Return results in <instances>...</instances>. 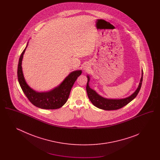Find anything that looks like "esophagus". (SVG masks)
I'll list each match as a JSON object with an SVG mask.
<instances>
[{
	"instance_id": "esophagus-1",
	"label": "esophagus",
	"mask_w": 160,
	"mask_h": 160,
	"mask_svg": "<svg viewBox=\"0 0 160 160\" xmlns=\"http://www.w3.org/2000/svg\"><path fill=\"white\" fill-rule=\"evenodd\" d=\"M84 69H88V68H87V67H85V68H84Z\"/></svg>"
}]
</instances>
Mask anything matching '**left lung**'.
<instances>
[{
	"mask_svg": "<svg viewBox=\"0 0 160 160\" xmlns=\"http://www.w3.org/2000/svg\"><path fill=\"white\" fill-rule=\"evenodd\" d=\"M90 78L88 76V82L86 85V91L88 93V96L92 103L97 107L106 110H118L123 107L126 106L130 102L132 99H134L140 91L142 81H143V71H142V76L140 80V82L138 85L137 90L134 92L131 96L128 98L121 99H107L103 98L99 95L96 92L90 88L89 86V82Z\"/></svg>",
	"mask_w": 160,
	"mask_h": 160,
	"instance_id": "obj_1",
	"label": "left lung"
}]
</instances>
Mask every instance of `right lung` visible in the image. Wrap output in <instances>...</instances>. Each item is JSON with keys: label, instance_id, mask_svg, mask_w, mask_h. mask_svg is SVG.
<instances>
[{"label": "right lung", "instance_id": "right-lung-1", "mask_svg": "<svg viewBox=\"0 0 160 160\" xmlns=\"http://www.w3.org/2000/svg\"><path fill=\"white\" fill-rule=\"evenodd\" d=\"M26 47L20 55L17 69L18 80L22 91L35 106L43 109L59 108L67 101L71 88L77 77L81 75L82 71H76L71 72L58 87L51 91L41 93L35 91L27 84L23 76L22 62Z\"/></svg>", "mask_w": 160, "mask_h": 160}]
</instances>
